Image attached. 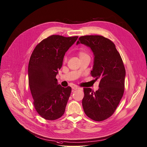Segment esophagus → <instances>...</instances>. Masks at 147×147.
Wrapping results in <instances>:
<instances>
[{
  "label": "esophagus",
  "instance_id": "esophagus-1",
  "mask_svg": "<svg viewBox=\"0 0 147 147\" xmlns=\"http://www.w3.org/2000/svg\"><path fill=\"white\" fill-rule=\"evenodd\" d=\"M72 89L73 90H77V89H80V88H79V87H78L77 86H72Z\"/></svg>",
  "mask_w": 147,
  "mask_h": 147
}]
</instances>
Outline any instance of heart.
<instances>
[{
	"label": "heart",
	"instance_id": "obj_1",
	"mask_svg": "<svg viewBox=\"0 0 147 147\" xmlns=\"http://www.w3.org/2000/svg\"><path fill=\"white\" fill-rule=\"evenodd\" d=\"M86 55H88V54H87L85 52H84L83 51H79V56L80 58H81V57H84V56H86ZM66 61H67V58L65 57V58H64V61L65 62Z\"/></svg>",
	"mask_w": 147,
	"mask_h": 147
}]
</instances>
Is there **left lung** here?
<instances>
[{
    "label": "left lung",
    "instance_id": "obj_1",
    "mask_svg": "<svg viewBox=\"0 0 147 147\" xmlns=\"http://www.w3.org/2000/svg\"><path fill=\"white\" fill-rule=\"evenodd\" d=\"M89 47L94 54L91 76L99 80V88L94 92L84 88L82 105L85 114L95 121H102L113 115L125 90L126 70L114 43L101 36H82L76 45Z\"/></svg>",
    "mask_w": 147,
    "mask_h": 147
}]
</instances>
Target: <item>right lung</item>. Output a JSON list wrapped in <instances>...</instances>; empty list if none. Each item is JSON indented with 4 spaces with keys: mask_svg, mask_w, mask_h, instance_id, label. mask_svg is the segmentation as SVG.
Listing matches in <instances>:
<instances>
[{
    "mask_svg": "<svg viewBox=\"0 0 147 147\" xmlns=\"http://www.w3.org/2000/svg\"><path fill=\"white\" fill-rule=\"evenodd\" d=\"M78 36L52 35L34 49L28 65L29 85L35 109L43 118L53 121L64 113L71 88L58 84L56 76L65 53Z\"/></svg>",
    "mask_w": 147,
    "mask_h": 147,
    "instance_id": "add662e5",
    "label": "right lung"
}]
</instances>
